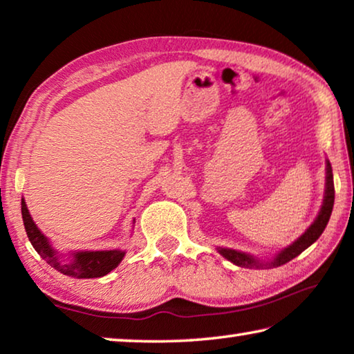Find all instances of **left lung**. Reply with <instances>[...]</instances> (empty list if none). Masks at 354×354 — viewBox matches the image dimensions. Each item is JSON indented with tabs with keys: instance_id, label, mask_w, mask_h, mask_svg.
Wrapping results in <instances>:
<instances>
[{
	"instance_id": "1",
	"label": "left lung",
	"mask_w": 354,
	"mask_h": 354,
	"mask_svg": "<svg viewBox=\"0 0 354 354\" xmlns=\"http://www.w3.org/2000/svg\"><path fill=\"white\" fill-rule=\"evenodd\" d=\"M333 206H334V181H333V167H330L329 160H326V190H324V200L322 205V209H319L318 216L310 227L306 230V233L302 234L301 238L295 241L293 244L285 248L282 252L274 257V260L263 263L260 260H257L255 257H252L249 254H244V252L239 250H233V249H218V254L222 257H225L228 261H232L233 265L236 266H243V268H263V266H269V268H276L280 265H285L290 260H293L295 257H298L301 252H304L308 245H312L315 241L322 236V233L326 228L330 212H333Z\"/></svg>"
}]
</instances>
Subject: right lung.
<instances>
[{"mask_svg":"<svg viewBox=\"0 0 354 354\" xmlns=\"http://www.w3.org/2000/svg\"><path fill=\"white\" fill-rule=\"evenodd\" d=\"M21 217H24V225L26 230L28 239L31 241L32 248L46 260L50 266L55 268L56 271L63 272L64 276L75 277V279H94L102 277L109 274L111 269L120 265L126 252L122 250H83L74 252L71 261L61 260L50 241L44 236L41 230L37 228L35 221L31 218L30 211H28L25 200H21Z\"/></svg>","mask_w":354,"mask_h":354,"instance_id":"obj_1","label":"right lung"}]
</instances>
